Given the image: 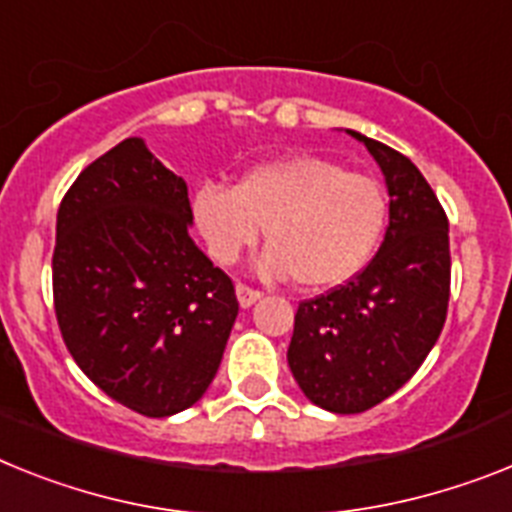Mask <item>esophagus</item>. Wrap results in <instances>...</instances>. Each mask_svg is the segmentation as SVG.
Instances as JSON below:
<instances>
[{"label":"esophagus","instance_id":"1","mask_svg":"<svg viewBox=\"0 0 512 512\" xmlns=\"http://www.w3.org/2000/svg\"><path fill=\"white\" fill-rule=\"evenodd\" d=\"M260 291L257 289H249V286H244V283H236V299H239V307H252V304L260 299Z\"/></svg>","mask_w":512,"mask_h":512}]
</instances>
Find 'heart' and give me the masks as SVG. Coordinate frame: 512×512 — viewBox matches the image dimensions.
I'll list each match as a JSON object with an SVG mask.
<instances>
[{
  "label": "heart",
  "mask_w": 512,
  "mask_h": 512,
  "mask_svg": "<svg viewBox=\"0 0 512 512\" xmlns=\"http://www.w3.org/2000/svg\"><path fill=\"white\" fill-rule=\"evenodd\" d=\"M388 216L377 179L322 156L260 163L234 187L203 182L192 192V221L218 265H234L265 229L270 247L257 268L307 289L351 281L380 247Z\"/></svg>",
  "instance_id": "obj_1"
}]
</instances>
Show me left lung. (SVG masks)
<instances>
[{"label":"left lung","mask_w":512,"mask_h":512,"mask_svg":"<svg viewBox=\"0 0 512 512\" xmlns=\"http://www.w3.org/2000/svg\"><path fill=\"white\" fill-rule=\"evenodd\" d=\"M385 176L390 216L372 263L299 304L289 367L309 401L359 414L406 385L437 343L450 299L448 218L409 158L356 130Z\"/></svg>","instance_id":"8db88e82"}]
</instances>
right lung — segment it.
I'll return each instance as SVG.
<instances>
[{
	"instance_id": "right-lung-1",
	"label": "right lung",
	"mask_w": 512,
	"mask_h": 512,
	"mask_svg": "<svg viewBox=\"0 0 512 512\" xmlns=\"http://www.w3.org/2000/svg\"><path fill=\"white\" fill-rule=\"evenodd\" d=\"M187 182L127 137L77 176L51 260L77 367L143 416L195 406L239 315L234 283L192 242Z\"/></svg>"
}]
</instances>
